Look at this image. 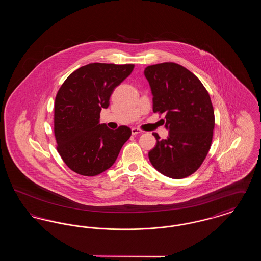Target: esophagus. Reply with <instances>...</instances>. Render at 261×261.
Returning a JSON list of instances; mask_svg holds the SVG:
<instances>
[{
    "mask_svg": "<svg viewBox=\"0 0 261 261\" xmlns=\"http://www.w3.org/2000/svg\"><path fill=\"white\" fill-rule=\"evenodd\" d=\"M132 135H137V134H140V133H142L143 131L141 130V129H139V128H136V127H134V128H132Z\"/></svg>",
    "mask_w": 261,
    "mask_h": 261,
    "instance_id": "1",
    "label": "esophagus"
}]
</instances>
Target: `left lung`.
Returning a JSON list of instances; mask_svg holds the SVG:
<instances>
[{"label": "left lung", "mask_w": 261, "mask_h": 261, "mask_svg": "<svg viewBox=\"0 0 261 261\" xmlns=\"http://www.w3.org/2000/svg\"><path fill=\"white\" fill-rule=\"evenodd\" d=\"M145 76L153 112L165 115L169 130L166 140L152 133L156 145L149 150V162L167 177H188L199 169L211 149L215 119L210 94L196 75L175 62L149 65Z\"/></svg>", "instance_id": "left-lung-1"}]
</instances>
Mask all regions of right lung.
Returning <instances> with one entry per match:
<instances>
[{"mask_svg":"<svg viewBox=\"0 0 261 261\" xmlns=\"http://www.w3.org/2000/svg\"><path fill=\"white\" fill-rule=\"evenodd\" d=\"M134 64L89 63L69 75L55 100L54 132L57 149L76 173L96 176L116 161L131 129L111 130L99 124L101 109H108L114 90L134 69Z\"/></svg>","mask_w":261,"mask_h":261,"instance_id":"1","label":"right lung"}]
</instances>
